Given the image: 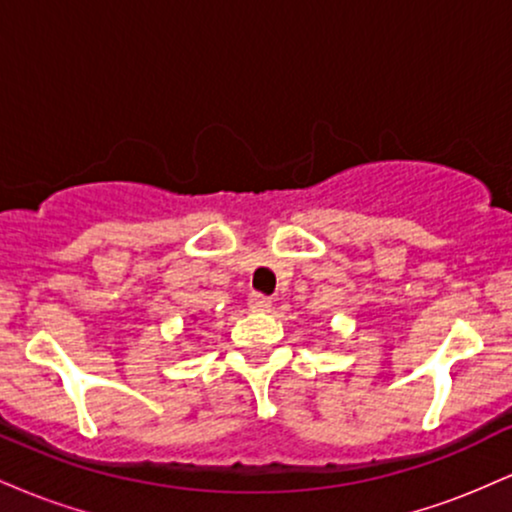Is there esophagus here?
I'll use <instances>...</instances> for the list:
<instances>
[{"mask_svg":"<svg viewBox=\"0 0 512 512\" xmlns=\"http://www.w3.org/2000/svg\"><path fill=\"white\" fill-rule=\"evenodd\" d=\"M248 305L252 313H269L272 310V298L262 296V293H250Z\"/></svg>","mask_w":512,"mask_h":512,"instance_id":"1","label":"esophagus"}]
</instances>
